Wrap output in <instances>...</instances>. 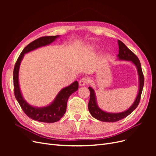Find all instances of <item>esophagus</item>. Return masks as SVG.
Instances as JSON below:
<instances>
[{"label":"esophagus","mask_w":156,"mask_h":156,"mask_svg":"<svg viewBox=\"0 0 156 156\" xmlns=\"http://www.w3.org/2000/svg\"><path fill=\"white\" fill-rule=\"evenodd\" d=\"M88 83V79L87 77H83L81 79H80V81L79 82V85L80 86H85L86 84H87Z\"/></svg>","instance_id":"34e87169"}]
</instances>
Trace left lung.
<instances>
[{
  "label": "left lung",
  "instance_id": "left-lung-1",
  "mask_svg": "<svg viewBox=\"0 0 156 156\" xmlns=\"http://www.w3.org/2000/svg\"><path fill=\"white\" fill-rule=\"evenodd\" d=\"M119 46V53L118 55V57L120 60H129L131 61L135 66L138 70V74L139 76V92L136 96L135 102L133 103V105L131 106L130 108L126 110V111L119 112V113H108L104 112L100 109L98 107L97 103L95 94H94V90L91 88L89 87L88 89L90 90V100L88 102V110L91 115L95 118L96 119L100 120L102 122H115L119 121L122 119H124L127 117L129 115L133 112L135 108L137 107L139 104L141 94L143 92V88L144 87V75L141 68V65L140 60L138 57L135 55L134 53H133L130 49L127 48L126 45L121 41L120 40L118 41Z\"/></svg>",
  "mask_w": 156,
  "mask_h": 156
}]
</instances>
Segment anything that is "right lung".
<instances>
[{"instance_id":"add662e5","label":"right lung","mask_w":156,"mask_h":156,"mask_svg":"<svg viewBox=\"0 0 156 156\" xmlns=\"http://www.w3.org/2000/svg\"><path fill=\"white\" fill-rule=\"evenodd\" d=\"M59 36H47L39 37L27 45L21 52L16 61L13 69V90L14 94L20 105L22 110L30 119L38 122L53 123L60 120L66 111L67 102L71 94L77 90L79 87L78 82H73L69 86L61 90L53 102L49 105L43 108H36L29 105L23 99L19 85L18 75L21 61L24 55L42 46L49 45L52 43Z\"/></svg>"}]
</instances>
